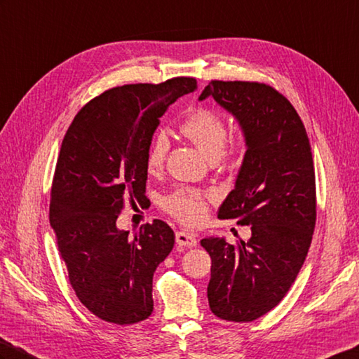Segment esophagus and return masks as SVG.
Instances as JSON below:
<instances>
[{
  "label": "esophagus",
  "mask_w": 359,
  "mask_h": 359,
  "mask_svg": "<svg viewBox=\"0 0 359 359\" xmlns=\"http://www.w3.org/2000/svg\"><path fill=\"white\" fill-rule=\"evenodd\" d=\"M177 243L181 247H196L198 239L195 233L190 231H178L177 233Z\"/></svg>",
  "instance_id": "obj_1"
}]
</instances>
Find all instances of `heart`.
<instances>
[{
    "label": "heart",
    "mask_w": 359,
    "mask_h": 359,
    "mask_svg": "<svg viewBox=\"0 0 359 359\" xmlns=\"http://www.w3.org/2000/svg\"><path fill=\"white\" fill-rule=\"evenodd\" d=\"M180 133L184 135L190 143H194L196 149L203 154L210 163H215L219 156L233 155L242 147V138H236L230 144L229 152L224 151L226 140V123L222 116L208 109L198 108L191 111L182 120ZM169 149V142L164 135H156L149 146L146 155V170L147 173H158L165 160V154ZM164 208L177 217L178 221L187 225H195L205 217L207 201L199 191L181 189L177 190L164 201Z\"/></svg>",
    "instance_id": "b5f03b06"
}]
</instances>
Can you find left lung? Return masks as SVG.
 Returning <instances> with one entry per match:
<instances>
[{
    "instance_id": "8db88e82",
    "label": "left lung",
    "mask_w": 359,
    "mask_h": 359,
    "mask_svg": "<svg viewBox=\"0 0 359 359\" xmlns=\"http://www.w3.org/2000/svg\"><path fill=\"white\" fill-rule=\"evenodd\" d=\"M212 97L238 120L247 151L217 216L251 226L247 242L201 241L212 257L210 309L245 323L282 302L300 273L316 229V172L303 121L285 95L257 82L212 81Z\"/></svg>"
}]
</instances>
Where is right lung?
I'll use <instances>...</instances> for the list:
<instances>
[{
    "mask_svg": "<svg viewBox=\"0 0 359 359\" xmlns=\"http://www.w3.org/2000/svg\"><path fill=\"white\" fill-rule=\"evenodd\" d=\"M195 90L194 77L108 90L77 112L64 137L50 224L77 299L104 321L134 325L154 311V273L175 233L154 219L130 238L116 222L128 199L144 196L146 155L160 117Z\"/></svg>",
    "mask_w": 359,
    "mask_h": 359,
    "instance_id": "add662e5",
    "label": "right lung"
}]
</instances>
